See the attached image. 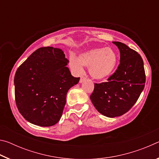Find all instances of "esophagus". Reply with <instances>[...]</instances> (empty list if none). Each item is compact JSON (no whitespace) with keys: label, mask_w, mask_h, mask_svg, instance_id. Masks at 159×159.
Wrapping results in <instances>:
<instances>
[{"label":"esophagus","mask_w":159,"mask_h":159,"mask_svg":"<svg viewBox=\"0 0 159 159\" xmlns=\"http://www.w3.org/2000/svg\"><path fill=\"white\" fill-rule=\"evenodd\" d=\"M85 80H86V78L85 76H81V77H80V83L84 82Z\"/></svg>","instance_id":"obj_1"}]
</instances>
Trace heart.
<instances>
[{
    "label": "heart",
    "mask_w": 159,
    "mask_h": 159,
    "mask_svg": "<svg viewBox=\"0 0 159 159\" xmlns=\"http://www.w3.org/2000/svg\"><path fill=\"white\" fill-rule=\"evenodd\" d=\"M118 57L115 51L111 48H95L81 54L79 60L71 57L69 65L76 72L83 71L82 66L89 68V73L93 79L103 80L113 74L116 66Z\"/></svg>",
    "instance_id": "1"
}]
</instances>
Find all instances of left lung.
I'll return each instance as SVG.
<instances>
[{"label":"left lung","instance_id":"obj_1","mask_svg":"<svg viewBox=\"0 0 159 159\" xmlns=\"http://www.w3.org/2000/svg\"><path fill=\"white\" fill-rule=\"evenodd\" d=\"M120 50V64L107 79L95 83L90 99L96 109L107 117L120 116L138 101L146 81L144 62L138 52L120 42H113Z\"/></svg>","mask_w":159,"mask_h":159}]
</instances>
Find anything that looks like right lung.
Segmentation results:
<instances>
[{"label": "right lung", "instance_id": "add662e5", "mask_svg": "<svg viewBox=\"0 0 159 159\" xmlns=\"http://www.w3.org/2000/svg\"><path fill=\"white\" fill-rule=\"evenodd\" d=\"M60 48H40L18 67L15 75L16 105L32 124L49 127L61 117L69 90L79 82L66 66Z\"/></svg>", "mask_w": 159, "mask_h": 159}]
</instances>
